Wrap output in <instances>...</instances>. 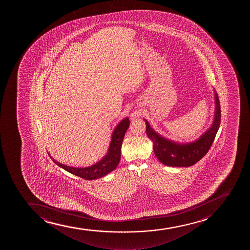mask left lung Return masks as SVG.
<instances>
[{"label": "left lung", "mask_w": 250, "mask_h": 250, "mask_svg": "<svg viewBox=\"0 0 250 250\" xmlns=\"http://www.w3.org/2000/svg\"><path fill=\"white\" fill-rule=\"evenodd\" d=\"M216 111L211 127L196 141L188 144H178L165 139L150 126L146 120V132L153 144V151L162 164L169 167H191L208 153L213 144L221 123V106L217 93L215 92Z\"/></svg>", "instance_id": "left-lung-1"}]
</instances>
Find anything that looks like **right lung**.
I'll list each match as a JSON object with an SVG mask.
<instances>
[{
    "label": "right lung",
    "mask_w": 250,
    "mask_h": 250,
    "mask_svg": "<svg viewBox=\"0 0 250 250\" xmlns=\"http://www.w3.org/2000/svg\"><path fill=\"white\" fill-rule=\"evenodd\" d=\"M129 118L123 119L120 123L117 125L116 129H114L111 136V144L109 147L108 151L105 155V157L102 158L101 161L97 162L94 165L88 167L79 168L72 167L69 166L64 165L62 163L57 162L54 158H52V161L59 166L60 167L63 168L68 172L77 175L79 177L83 178L84 180H96L103 177L104 175H107L115 170L118 166L120 160H121V146L123 142L125 134L127 129L129 128Z\"/></svg>",
    "instance_id": "right-lung-1"
}]
</instances>
